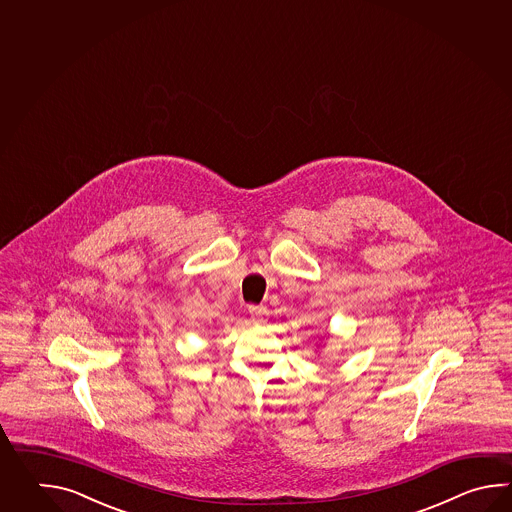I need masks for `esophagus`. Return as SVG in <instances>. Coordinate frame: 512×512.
<instances>
[{"mask_svg": "<svg viewBox=\"0 0 512 512\" xmlns=\"http://www.w3.org/2000/svg\"><path fill=\"white\" fill-rule=\"evenodd\" d=\"M249 313L254 322H263V318L267 316V307L263 305H249Z\"/></svg>", "mask_w": 512, "mask_h": 512, "instance_id": "1", "label": "esophagus"}]
</instances>
